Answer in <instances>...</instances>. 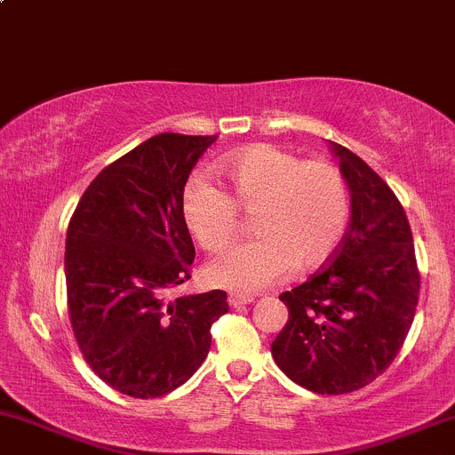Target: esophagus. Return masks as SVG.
I'll return each mask as SVG.
<instances>
[{
	"label": "esophagus",
	"mask_w": 455,
	"mask_h": 455,
	"mask_svg": "<svg viewBox=\"0 0 455 455\" xmlns=\"http://www.w3.org/2000/svg\"><path fill=\"white\" fill-rule=\"evenodd\" d=\"M253 299H256V297H253V295H243V292H232V295H229V306L243 307V306L251 304Z\"/></svg>",
	"instance_id": "34e87169"
}]
</instances>
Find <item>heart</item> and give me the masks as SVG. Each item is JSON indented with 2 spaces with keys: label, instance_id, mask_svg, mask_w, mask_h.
<instances>
[{
  "label": "heart",
  "instance_id": "b5f03b06",
  "mask_svg": "<svg viewBox=\"0 0 455 455\" xmlns=\"http://www.w3.org/2000/svg\"><path fill=\"white\" fill-rule=\"evenodd\" d=\"M229 195L206 180H190L182 193V219L210 253L232 245L241 212L253 217L256 241L206 268L212 286L256 292L282 282L292 268L323 267L343 243L351 195L343 171L327 160H304L277 145H251L221 163Z\"/></svg>",
  "mask_w": 455,
  "mask_h": 455
}]
</instances>
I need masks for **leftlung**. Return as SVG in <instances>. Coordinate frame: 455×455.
<instances>
[{"mask_svg": "<svg viewBox=\"0 0 455 455\" xmlns=\"http://www.w3.org/2000/svg\"><path fill=\"white\" fill-rule=\"evenodd\" d=\"M330 148L349 187V229L321 271L280 295L288 321L271 354L295 384L343 395L373 382L397 358L421 275L408 217L388 184L354 151Z\"/></svg>", "mask_w": 455, "mask_h": 455, "instance_id": "obj_1", "label": "left lung"}]
</instances>
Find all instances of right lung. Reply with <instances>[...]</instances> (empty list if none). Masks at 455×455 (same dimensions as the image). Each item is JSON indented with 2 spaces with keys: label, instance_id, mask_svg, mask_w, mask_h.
<instances>
[{
  "label": "right lung",
  "instance_id": "1",
  "mask_svg": "<svg viewBox=\"0 0 455 455\" xmlns=\"http://www.w3.org/2000/svg\"><path fill=\"white\" fill-rule=\"evenodd\" d=\"M217 136L164 132L108 164L67 229L69 319L86 364L130 397H163L206 360L228 295L167 299L190 280L195 245L182 193Z\"/></svg>",
  "mask_w": 455,
  "mask_h": 455
}]
</instances>
